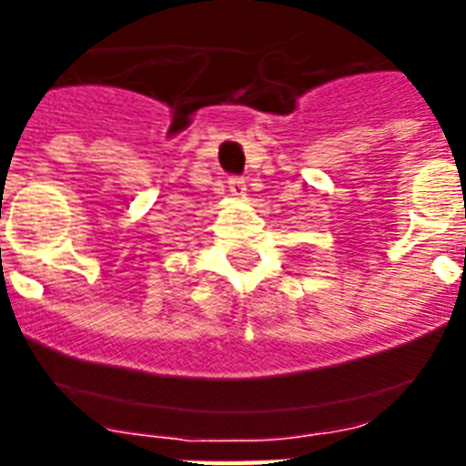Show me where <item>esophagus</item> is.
<instances>
[{"instance_id": "esophagus-1", "label": "esophagus", "mask_w": 466, "mask_h": 466, "mask_svg": "<svg viewBox=\"0 0 466 466\" xmlns=\"http://www.w3.org/2000/svg\"><path fill=\"white\" fill-rule=\"evenodd\" d=\"M227 188H229V193H232L234 198H241L247 193V181L239 178V176H232V178L227 181Z\"/></svg>"}]
</instances>
